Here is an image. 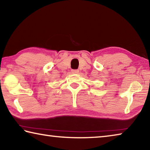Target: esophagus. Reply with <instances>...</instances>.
Returning <instances> with one entry per match:
<instances>
[{
    "instance_id": "1",
    "label": "esophagus",
    "mask_w": 150,
    "mask_h": 150,
    "mask_svg": "<svg viewBox=\"0 0 150 150\" xmlns=\"http://www.w3.org/2000/svg\"><path fill=\"white\" fill-rule=\"evenodd\" d=\"M71 72H72V73H75V74H77V73H79V70L73 69V70H71Z\"/></svg>"
}]
</instances>
